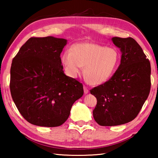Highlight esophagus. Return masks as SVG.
I'll list each match as a JSON object with an SVG mask.
<instances>
[{
    "label": "esophagus",
    "mask_w": 158,
    "mask_h": 158,
    "mask_svg": "<svg viewBox=\"0 0 158 158\" xmlns=\"http://www.w3.org/2000/svg\"><path fill=\"white\" fill-rule=\"evenodd\" d=\"M84 93H85V94H87V93L89 92V89H87V87L85 86V85H84Z\"/></svg>",
    "instance_id": "1"
}]
</instances>
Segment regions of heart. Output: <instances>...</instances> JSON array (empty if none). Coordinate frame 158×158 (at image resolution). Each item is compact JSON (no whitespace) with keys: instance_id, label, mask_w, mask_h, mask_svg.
Masks as SVG:
<instances>
[{"instance_id":"b5f03b06","label":"heart","mask_w":158,"mask_h":158,"mask_svg":"<svg viewBox=\"0 0 158 158\" xmlns=\"http://www.w3.org/2000/svg\"><path fill=\"white\" fill-rule=\"evenodd\" d=\"M119 53L114 47L95 43L77 44L63 53L62 60L68 73L76 77L84 67L85 79L93 85L102 84L113 76L118 66Z\"/></svg>"}]
</instances>
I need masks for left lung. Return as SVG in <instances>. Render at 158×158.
<instances>
[{
    "instance_id": "left-lung-1",
    "label": "left lung",
    "mask_w": 158,
    "mask_h": 158,
    "mask_svg": "<svg viewBox=\"0 0 158 158\" xmlns=\"http://www.w3.org/2000/svg\"><path fill=\"white\" fill-rule=\"evenodd\" d=\"M122 52L121 64L107 81L93 88L97 98L95 121L102 126H115L137 116L151 90V63L132 37H112Z\"/></svg>"
}]
</instances>
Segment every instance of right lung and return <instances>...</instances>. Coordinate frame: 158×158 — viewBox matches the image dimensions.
Returning <instances> with one entry per match:
<instances>
[{
  "label": "right lung",
  "instance_id": "obj_1",
  "mask_svg": "<svg viewBox=\"0 0 158 158\" xmlns=\"http://www.w3.org/2000/svg\"><path fill=\"white\" fill-rule=\"evenodd\" d=\"M66 44L62 38L33 37L13 58L11 95L21 116L31 124L60 126L84 94L81 83L63 70L60 53Z\"/></svg>",
  "mask_w": 158,
  "mask_h": 158
}]
</instances>
